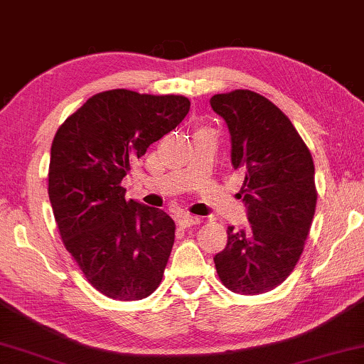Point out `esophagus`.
<instances>
[{
	"instance_id": "34e87169",
	"label": "esophagus",
	"mask_w": 364,
	"mask_h": 364,
	"mask_svg": "<svg viewBox=\"0 0 364 364\" xmlns=\"http://www.w3.org/2000/svg\"><path fill=\"white\" fill-rule=\"evenodd\" d=\"M200 225V218L191 216V215H183L178 218V226L179 228H191Z\"/></svg>"
}]
</instances>
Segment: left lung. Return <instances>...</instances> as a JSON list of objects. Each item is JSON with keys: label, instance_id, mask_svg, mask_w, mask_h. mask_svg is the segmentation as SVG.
<instances>
[{"label": "left lung", "instance_id": "8db88e82", "mask_svg": "<svg viewBox=\"0 0 364 364\" xmlns=\"http://www.w3.org/2000/svg\"><path fill=\"white\" fill-rule=\"evenodd\" d=\"M231 134L232 168L245 171L241 196L250 228L228 226L215 256L221 283L232 293L261 294L291 274L309 235L318 193L311 153L288 116L255 91L210 100Z\"/></svg>", "mask_w": 364, "mask_h": 364}]
</instances>
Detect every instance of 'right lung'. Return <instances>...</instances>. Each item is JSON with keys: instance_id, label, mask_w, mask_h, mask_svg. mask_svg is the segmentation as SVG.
<instances>
[{"instance_id": "add662e5", "label": "right lung", "mask_w": 364, "mask_h": 364, "mask_svg": "<svg viewBox=\"0 0 364 364\" xmlns=\"http://www.w3.org/2000/svg\"><path fill=\"white\" fill-rule=\"evenodd\" d=\"M190 106L185 96L109 90L58 128L48 173L53 215L68 253L105 296L136 301L161 283L176 226L159 208L126 201L121 181Z\"/></svg>"}]
</instances>
